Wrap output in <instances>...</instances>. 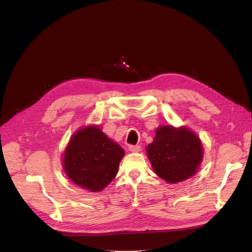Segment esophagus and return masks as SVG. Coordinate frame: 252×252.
I'll use <instances>...</instances> for the list:
<instances>
[{"mask_svg":"<svg viewBox=\"0 0 252 252\" xmlns=\"http://www.w3.org/2000/svg\"><path fill=\"white\" fill-rule=\"evenodd\" d=\"M129 150L131 152H139L141 151L140 145H129Z\"/></svg>","mask_w":252,"mask_h":252,"instance_id":"obj_1","label":"esophagus"}]
</instances>
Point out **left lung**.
Here are the masks:
<instances>
[{
	"mask_svg": "<svg viewBox=\"0 0 252 252\" xmlns=\"http://www.w3.org/2000/svg\"><path fill=\"white\" fill-rule=\"evenodd\" d=\"M152 168L166 182L179 183L195 174L202 162L203 148L197 136L187 128H158L147 146Z\"/></svg>",
	"mask_w": 252,
	"mask_h": 252,
	"instance_id": "8db88e82",
	"label": "left lung"
}]
</instances>
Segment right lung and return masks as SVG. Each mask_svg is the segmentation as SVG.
Wrapping results in <instances>:
<instances>
[{
	"label": "right lung",
	"mask_w": 252,
	"mask_h": 252,
	"mask_svg": "<svg viewBox=\"0 0 252 252\" xmlns=\"http://www.w3.org/2000/svg\"><path fill=\"white\" fill-rule=\"evenodd\" d=\"M125 155L98 127L74 133L65 150L63 166L74 184L89 191H101L114 179Z\"/></svg>",
	"instance_id": "1"
}]
</instances>
